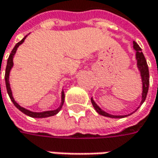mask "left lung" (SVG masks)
I'll return each mask as SVG.
<instances>
[{
	"label": "left lung",
	"mask_w": 158,
	"mask_h": 158,
	"mask_svg": "<svg viewBox=\"0 0 158 158\" xmlns=\"http://www.w3.org/2000/svg\"><path fill=\"white\" fill-rule=\"evenodd\" d=\"M134 43V49L135 50L136 52V60H137V67L140 70V73H141V76H142V82H143V93H142V102H141V105L143 104V102L146 99V97L148 94V90H149V68H148V64L146 61V59L143 55V52H142V49L141 47L138 46L136 42H133ZM91 103H92V106L95 108V110L98 112L100 115L103 116H106V117H110V118H124L127 117V115H112V114H109L105 111H103L99 106H98L95 101L91 98ZM139 108V107H138ZM137 108V109H138Z\"/></svg>",
	"instance_id": "1"
}]
</instances>
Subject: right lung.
<instances>
[{"label": "right lung", "mask_w": 158, "mask_h": 158, "mask_svg": "<svg viewBox=\"0 0 158 158\" xmlns=\"http://www.w3.org/2000/svg\"><path fill=\"white\" fill-rule=\"evenodd\" d=\"M26 37H27V35L21 40V41H19L16 45L15 46V47L13 48V50L11 51V53L9 54V59H8V62H7V67H6V71H5V82H6V88H7V91H8V94H9V98H10V99L11 101L13 102V104L15 105V106L18 109V110H20L22 112H23L24 114H26L28 116H30V117H32V118H46V117H50V116H53V115H55V114H57L58 112L60 111V109H61V107L63 106V103H64V98H65V94H64V91L61 92V103H60V106L59 108H57L56 110H53V111H47V112H31V111H29L27 109H25V108H23V107H22L20 106L14 99V98H13V96H12V91H11V89H10V84H9V73H10V70L12 69V67H13V57H14V55H15V52H16V50H17V47L20 46L21 44L23 43V41L24 40L26 39Z\"/></svg>", "instance_id": "1"}]
</instances>
